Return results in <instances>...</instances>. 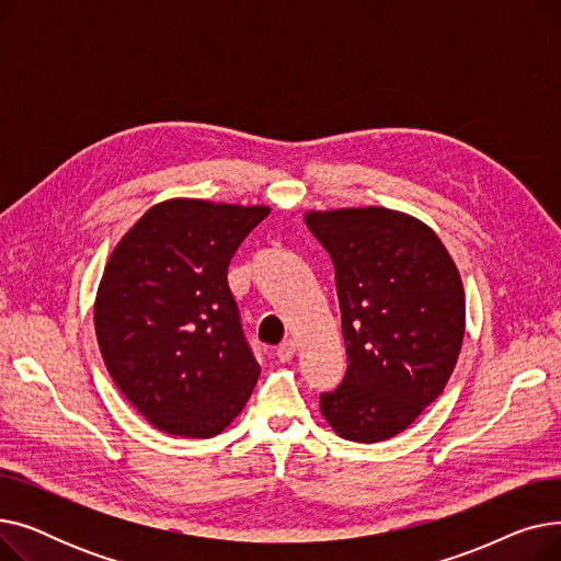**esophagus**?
<instances>
[{"label": "esophagus", "instance_id": "1", "mask_svg": "<svg viewBox=\"0 0 561 561\" xmlns=\"http://www.w3.org/2000/svg\"><path fill=\"white\" fill-rule=\"evenodd\" d=\"M296 352H298V343L288 339L277 347V357H279V362H290L293 357H296Z\"/></svg>", "mask_w": 561, "mask_h": 561}]
</instances>
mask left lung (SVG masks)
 <instances>
[{"instance_id":"left-lung-1","label":"left lung","mask_w":561,"mask_h":561,"mask_svg":"<svg viewBox=\"0 0 561 561\" xmlns=\"http://www.w3.org/2000/svg\"><path fill=\"white\" fill-rule=\"evenodd\" d=\"M332 256L347 370L320 396L330 427L357 444L404 432L444 393L455 370L466 298L457 265L419 218L385 209L309 211Z\"/></svg>"}]
</instances>
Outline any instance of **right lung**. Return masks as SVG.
Masks as SVG:
<instances>
[{"label":"right lung","mask_w":561,"mask_h":561,"mask_svg":"<svg viewBox=\"0 0 561 561\" xmlns=\"http://www.w3.org/2000/svg\"><path fill=\"white\" fill-rule=\"evenodd\" d=\"M271 206L174 197L111 252L95 334L115 387L157 430L211 438L241 414L261 366L248 347L227 265Z\"/></svg>","instance_id":"1"}]
</instances>
